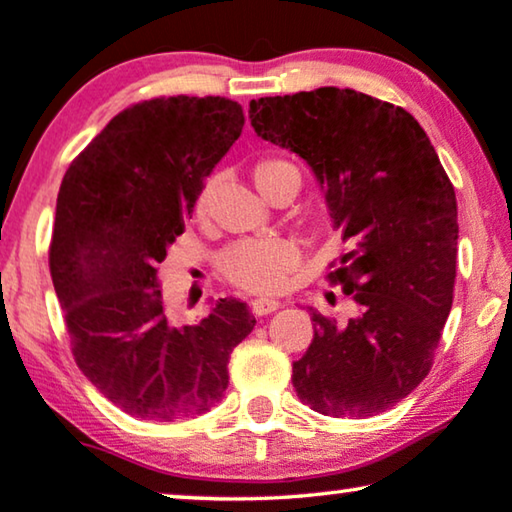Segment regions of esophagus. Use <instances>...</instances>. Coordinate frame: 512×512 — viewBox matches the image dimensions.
I'll return each instance as SVG.
<instances>
[{
    "label": "esophagus",
    "instance_id": "esophagus-1",
    "mask_svg": "<svg viewBox=\"0 0 512 512\" xmlns=\"http://www.w3.org/2000/svg\"><path fill=\"white\" fill-rule=\"evenodd\" d=\"M280 305H282L280 300H275V298H255L253 303H250V307H253V314H255V316L271 314V312L278 310Z\"/></svg>",
    "mask_w": 512,
    "mask_h": 512
}]
</instances>
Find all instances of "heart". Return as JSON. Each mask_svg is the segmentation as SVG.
Here are the masks:
<instances>
[{"instance_id":"b5f03b06","label":"heart","mask_w":512,"mask_h":512,"mask_svg":"<svg viewBox=\"0 0 512 512\" xmlns=\"http://www.w3.org/2000/svg\"><path fill=\"white\" fill-rule=\"evenodd\" d=\"M285 177H298V170L280 157H262L253 166V180L262 196L269 193L273 184ZM212 184L198 193L196 216L205 218L212 205ZM296 248L282 239L241 241L234 243L221 255V269L239 287L253 291H269L282 285L285 275L296 266Z\"/></svg>"}]
</instances>
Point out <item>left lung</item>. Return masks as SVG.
<instances>
[{
  "label": "left lung",
  "mask_w": 512,
  "mask_h": 512,
  "mask_svg": "<svg viewBox=\"0 0 512 512\" xmlns=\"http://www.w3.org/2000/svg\"><path fill=\"white\" fill-rule=\"evenodd\" d=\"M250 125L298 154L351 250L330 273L353 298L346 323L310 307L294 362L298 399L328 417H373L428 376L453 303L456 191L415 118L353 88L259 97Z\"/></svg>",
  "instance_id": "8db88e82"
}]
</instances>
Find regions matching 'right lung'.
Instances as JSON below:
<instances>
[{
	"instance_id": "1",
	"label": "right lung",
	"mask_w": 512,
	"mask_h": 512,
	"mask_svg": "<svg viewBox=\"0 0 512 512\" xmlns=\"http://www.w3.org/2000/svg\"><path fill=\"white\" fill-rule=\"evenodd\" d=\"M243 129L225 97H157L120 111L72 161L56 198L50 271L72 353L104 399L136 419L180 421L221 401L232 348L255 328L237 298L177 323L157 266L202 184Z\"/></svg>"
}]
</instances>
